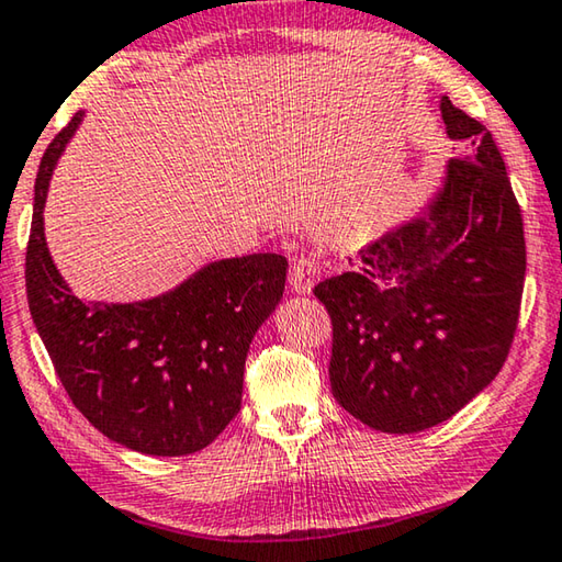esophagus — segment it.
I'll use <instances>...</instances> for the list:
<instances>
[{
    "label": "esophagus",
    "instance_id": "esophagus-1",
    "mask_svg": "<svg viewBox=\"0 0 562 562\" xmlns=\"http://www.w3.org/2000/svg\"><path fill=\"white\" fill-rule=\"evenodd\" d=\"M318 271H321V266H318L316 256H296L291 263V271H289L291 291L306 296V293H311V289H314Z\"/></svg>",
    "mask_w": 562,
    "mask_h": 562
}]
</instances>
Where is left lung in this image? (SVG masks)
Listing matches in <instances>:
<instances>
[{"label":"left lung","mask_w":562,"mask_h":562,"mask_svg":"<svg viewBox=\"0 0 562 562\" xmlns=\"http://www.w3.org/2000/svg\"><path fill=\"white\" fill-rule=\"evenodd\" d=\"M463 142L443 189L418 218L361 251L356 271L314 289L330 344V391L366 426L418 434L488 385L518 328L526 236L493 134L440 99Z\"/></svg>","instance_id":"8db88e82"}]
</instances>
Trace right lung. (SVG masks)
<instances>
[{
  "instance_id": "add662e5",
  "label": "right lung",
  "mask_w": 562,
  "mask_h": 562,
  "mask_svg": "<svg viewBox=\"0 0 562 562\" xmlns=\"http://www.w3.org/2000/svg\"><path fill=\"white\" fill-rule=\"evenodd\" d=\"M81 122L54 136L34 183L26 301L64 391L91 426L146 456L206 448L241 408L244 363L279 306L289 261L251 254L204 266L164 296L89 303L71 293L44 241L52 171Z\"/></svg>"
}]
</instances>
